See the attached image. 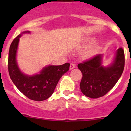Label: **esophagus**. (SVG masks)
<instances>
[{"instance_id":"34e87169","label":"esophagus","mask_w":131,"mask_h":131,"mask_svg":"<svg viewBox=\"0 0 131 131\" xmlns=\"http://www.w3.org/2000/svg\"><path fill=\"white\" fill-rule=\"evenodd\" d=\"M75 68V64L73 63H71V64H70V67H69V68H70V69H73V68Z\"/></svg>"}]
</instances>
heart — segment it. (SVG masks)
<instances>
[{
  "label": "heart",
  "instance_id": "heart-1",
  "mask_svg": "<svg viewBox=\"0 0 131 131\" xmlns=\"http://www.w3.org/2000/svg\"><path fill=\"white\" fill-rule=\"evenodd\" d=\"M97 50H98V48H97L96 47H91L90 48H88L83 54L85 58L91 57L92 56H93L94 54H95L96 53Z\"/></svg>",
  "mask_w": 131,
  "mask_h": 131
}]
</instances>
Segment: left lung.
<instances>
[{
    "label": "left lung",
    "instance_id": "8db88e82",
    "mask_svg": "<svg viewBox=\"0 0 131 131\" xmlns=\"http://www.w3.org/2000/svg\"><path fill=\"white\" fill-rule=\"evenodd\" d=\"M102 55L98 54L77 65L83 77L80 89L91 98L104 96L115 86L124 69L125 54L122 48L117 50L113 63L108 67L102 65Z\"/></svg>",
    "mask_w": 131,
    "mask_h": 131
}]
</instances>
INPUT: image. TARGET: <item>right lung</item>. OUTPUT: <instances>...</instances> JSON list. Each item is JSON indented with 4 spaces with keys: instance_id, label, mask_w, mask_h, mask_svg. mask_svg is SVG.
Masks as SVG:
<instances>
[{
    "instance_id": "obj_1",
    "label": "right lung",
    "mask_w": 131,
    "mask_h": 131,
    "mask_svg": "<svg viewBox=\"0 0 131 131\" xmlns=\"http://www.w3.org/2000/svg\"><path fill=\"white\" fill-rule=\"evenodd\" d=\"M29 33L25 31L23 33ZM21 35L12 42L9 50L8 72L14 84L25 96L35 101H42L51 96L59 80L69 69V63L62 66H48L39 74L28 76L21 72L16 62V52Z\"/></svg>"
}]
</instances>
